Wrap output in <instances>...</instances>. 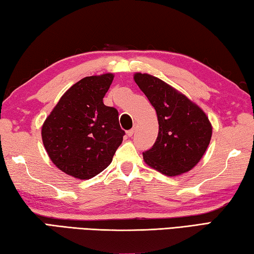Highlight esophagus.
<instances>
[{"instance_id":"34e87169","label":"esophagus","mask_w":254,"mask_h":254,"mask_svg":"<svg viewBox=\"0 0 254 254\" xmlns=\"http://www.w3.org/2000/svg\"><path fill=\"white\" fill-rule=\"evenodd\" d=\"M134 131H135V127H132L131 130H128L127 132V136H132L133 134H134Z\"/></svg>"}]
</instances>
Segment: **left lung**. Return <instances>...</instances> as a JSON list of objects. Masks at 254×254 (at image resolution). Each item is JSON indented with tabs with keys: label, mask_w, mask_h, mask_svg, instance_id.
<instances>
[{
	"label": "left lung",
	"mask_w": 254,
	"mask_h": 254,
	"mask_svg": "<svg viewBox=\"0 0 254 254\" xmlns=\"http://www.w3.org/2000/svg\"><path fill=\"white\" fill-rule=\"evenodd\" d=\"M134 80L157 112L159 132L143 159L167 176L187 173L199 162L212 137V124L195 103L165 81L136 72Z\"/></svg>",
	"instance_id": "obj_1"
}]
</instances>
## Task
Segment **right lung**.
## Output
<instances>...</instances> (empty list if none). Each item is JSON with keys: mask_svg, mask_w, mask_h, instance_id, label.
I'll return each mask as SVG.
<instances>
[{"mask_svg": "<svg viewBox=\"0 0 254 254\" xmlns=\"http://www.w3.org/2000/svg\"><path fill=\"white\" fill-rule=\"evenodd\" d=\"M113 74L89 76L60 98L42 126V142L57 168L91 179L109 167L126 134L117 109L103 103Z\"/></svg>", "mask_w": 254, "mask_h": 254, "instance_id": "add662e5", "label": "right lung"}]
</instances>
